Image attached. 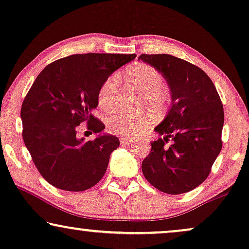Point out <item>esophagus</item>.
I'll return each instance as SVG.
<instances>
[{"instance_id":"1","label":"esophagus","mask_w":249,"mask_h":249,"mask_svg":"<svg viewBox=\"0 0 249 249\" xmlns=\"http://www.w3.org/2000/svg\"><path fill=\"white\" fill-rule=\"evenodd\" d=\"M134 139H131V138H121L120 139V142L122 145H131V144H134Z\"/></svg>"}]
</instances>
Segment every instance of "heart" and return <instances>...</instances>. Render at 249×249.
Instances as JSON below:
<instances>
[{
	"instance_id": "obj_1",
	"label": "heart",
	"mask_w": 249,
	"mask_h": 249,
	"mask_svg": "<svg viewBox=\"0 0 249 249\" xmlns=\"http://www.w3.org/2000/svg\"><path fill=\"white\" fill-rule=\"evenodd\" d=\"M127 78L132 86L144 94L145 103L148 107L159 110L169 101V93L163 86V76L152 66L146 63L132 66L127 71ZM119 84V76L114 73L107 77L101 85L97 101L102 110L111 111L115 107ZM151 124V115L145 113L130 114L125 112H117L107 120V130L111 134L122 136H137L146 130Z\"/></svg>"
}]
</instances>
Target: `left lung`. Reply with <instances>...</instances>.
I'll return each instance as SVG.
<instances>
[{"label": "left lung", "instance_id": "left-lung-1", "mask_svg": "<svg viewBox=\"0 0 249 249\" xmlns=\"http://www.w3.org/2000/svg\"><path fill=\"white\" fill-rule=\"evenodd\" d=\"M138 60L160 71L172 101L154 129L163 138L151 142L142 175L163 193L190 192L209 177L222 148V102L211 78L195 64L170 54H142Z\"/></svg>", "mask_w": 249, "mask_h": 249}]
</instances>
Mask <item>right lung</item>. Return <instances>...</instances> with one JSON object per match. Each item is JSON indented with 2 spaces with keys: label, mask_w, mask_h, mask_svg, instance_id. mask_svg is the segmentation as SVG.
I'll use <instances>...</instances> for the list:
<instances>
[{
  "label": "right lung",
  "mask_w": 249,
  "mask_h": 249,
  "mask_svg": "<svg viewBox=\"0 0 249 249\" xmlns=\"http://www.w3.org/2000/svg\"><path fill=\"white\" fill-rule=\"evenodd\" d=\"M136 54H73L43 69L22 102V138L37 170L47 182L67 192L96 185L107 169L119 138L100 135L105 125L95 118L97 94L110 74ZM80 123L99 136L78 139Z\"/></svg>",
  "instance_id": "right-lung-1"
}]
</instances>
